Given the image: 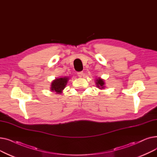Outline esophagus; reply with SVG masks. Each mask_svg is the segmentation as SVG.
I'll list each match as a JSON object with an SVG mask.
<instances>
[{"mask_svg":"<svg viewBox=\"0 0 157 157\" xmlns=\"http://www.w3.org/2000/svg\"><path fill=\"white\" fill-rule=\"evenodd\" d=\"M83 71H81V72H78V76L79 78H81L82 76H83Z\"/></svg>","mask_w":157,"mask_h":157,"instance_id":"esophagus-1","label":"esophagus"}]
</instances>
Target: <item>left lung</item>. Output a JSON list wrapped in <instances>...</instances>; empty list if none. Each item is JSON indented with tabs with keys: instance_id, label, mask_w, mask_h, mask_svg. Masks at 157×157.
Wrapping results in <instances>:
<instances>
[{
	"instance_id": "obj_1",
	"label": "left lung",
	"mask_w": 157,
	"mask_h": 157,
	"mask_svg": "<svg viewBox=\"0 0 157 157\" xmlns=\"http://www.w3.org/2000/svg\"><path fill=\"white\" fill-rule=\"evenodd\" d=\"M95 83H96V86L97 88H98L99 89H103L104 88V79L98 78L97 79H96L95 80Z\"/></svg>"
}]
</instances>
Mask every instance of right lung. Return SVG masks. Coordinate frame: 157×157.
<instances>
[{
    "label": "right lung",
    "mask_w": 157,
    "mask_h": 157,
    "mask_svg": "<svg viewBox=\"0 0 157 157\" xmlns=\"http://www.w3.org/2000/svg\"><path fill=\"white\" fill-rule=\"evenodd\" d=\"M68 80V77L55 79L52 83L51 90L52 92H55L58 94H61L62 92V90L65 88L66 85H67Z\"/></svg>",
    "instance_id": "1"
}]
</instances>
